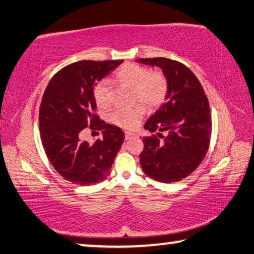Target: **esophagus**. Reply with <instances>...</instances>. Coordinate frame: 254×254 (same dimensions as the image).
Instances as JSON below:
<instances>
[{"label": "esophagus", "mask_w": 254, "mask_h": 254, "mask_svg": "<svg viewBox=\"0 0 254 254\" xmlns=\"http://www.w3.org/2000/svg\"><path fill=\"white\" fill-rule=\"evenodd\" d=\"M133 136H135L134 133H132V132H128V131H127V132H126V139H127V140L131 139V137H133Z\"/></svg>", "instance_id": "1"}]
</instances>
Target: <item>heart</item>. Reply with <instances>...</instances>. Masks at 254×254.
<instances>
[{"label":"heart","instance_id":"b5f03b06","mask_svg":"<svg viewBox=\"0 0 254 254\" xmlns=\"http://www.w3.org/2000/svg\"><path fill=\"white\" fill-rule=\"evenodd\" d=\"M120 83L131 86L133 98L142 102L148 109H156L161 104L168 91V81L160 71H150L149 68L128 63L115 72ZM94 98L100 107H106L111 103V84L107 79L98 81L94 87ZM144 114V107L136 104L132 107H117L111 112L110 121L119 127L132 128Z\"/></svg>","mask_w":254,"mask_h":254}]
</instances>
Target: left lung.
<instances>
[{
  "label": "left lung",
  "mask_w": 254,
  "mask_h": 254,
  "mask_svg": "<svg viewBox=\"0 0 254 254\" xmlns=\"http://www.w3.org/2000/svg\"><path fill=\"white\" fill-rule=\"evenodd\" d=\"M137 63L157 66L168 81L165 104L148 119L140 153L143 173L157 182L176 183L190 175L209 147L212 120L204 88L184 64L168 58H141Z\"/></svg>",
  "instance_id": "8db88e82"
}]
</instances>
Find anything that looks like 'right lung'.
Returning a JSON list of instances; mask_svg holds the SVG:
<instances>
[{
  "instance_id": "add662e5",
  "label": "right lung",
  "mask_w": 254,
  "mask_h": 254,
  "mask_svg": "<svg viewBox=\"0 0 254 254\" xmlns=\"http://www.w3.org/2000/svg\"><path fill=\"white\" fill-rule=\"evenodd\" d=\"M123 60H81L70 64L50 79L39 110L41 142L56 171L72 184L89 186L111 173L124 133L95 113L94 87ZM86 127L101 130L102 139L82 140Z\"/></svg>"
}]
</instances>
